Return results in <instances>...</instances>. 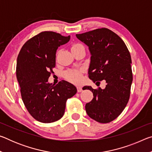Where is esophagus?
Listing matches in <instances>:
<instances>
[{
  "label": "esophagus",
  "mask_w": 152,
  "mask_h": 152,
  "mask_svg": "<svg viewBox=\"0 0 152 152\" xmlns=\"http://www.w3.org/2000/svg\"><path fill=\"white\" fill-rule=\"evenodd\" d=\"M77 91H78V92H80L82 91V88L80 86H78L77 87Z\"/></svg>",
  "instance_id": "1"
}]
</instances>
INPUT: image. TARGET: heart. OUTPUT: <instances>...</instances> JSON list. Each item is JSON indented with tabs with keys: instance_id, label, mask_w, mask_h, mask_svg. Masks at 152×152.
I'll use <instances>...</instances> for the list:
<instances>
[{
	"instance_id": "heart-1",
	"label": "heart",
	"mask_w": 152,
	"mask_h": 152,
	"mask_svg": "<svg viewBox=\"0 0 152 152\" xmlns=\"http://www.w3.org/2000/svg\"><path fill=\"white\" fill-rule=\"evenodd\" d=\"M80 48H84V47L82 44L78 43H73L71 46L72 51H74V50H78V49ZM65 77L69 81L74 82V83L79 84L82 82V76L80 73V72L68 71L65 73Z\"/></svg>"
}]
</instances>
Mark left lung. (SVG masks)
<instances>
[{
    "label": "left lung",
    "mask_w": 152,
    "mask_h": 152,
    "mask_svg": "<svg viewBox=\"0 0 152 152\" xmlns=\"http://www.w3.org/2000/svg\"><path fill=\"white\" fill-rule=\"evenodd\" d=\"M76 35L91 51L88 78L96 85L103 80L107 84L104 89L84 86L94 96L86 104V111L97 122H111L119 116L129 100L133 81L129 51L121 38L107 28Z\"/></svg>",
    "instance_id": "obj_1"
}]
</instances>
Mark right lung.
I'll use <instances>...</instances> for the list:
<instances>
[{"instance_id": "obj_1", "label": "right lung", "mask_w": 152, "mask_h": 152, "mask_svg": "<svg viewBox=\"0 0 152 152\" xmlns=\"http://www.w3.org/2000/svg\"><path fill=\"white\" fill-rule=\"evenodd\" d=\"M70 39V35L42 31L25 43L17 57L16 75L23 102L29 114L39 122L60 119L67 100L77 92L76 87L66 80L56 85L48 83L56 66V50Z\"/></svg>"}]
</instances>
